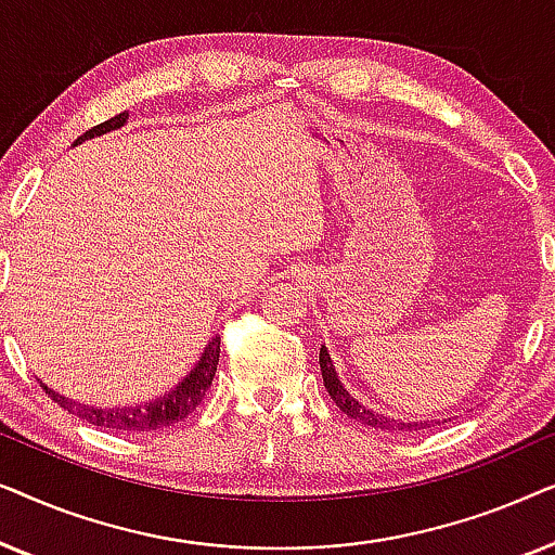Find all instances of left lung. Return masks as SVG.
Masks as SVG:
<instances>
[{"mask_svg": "<svg viewBox=\"0 0 555 555\" xmlns=\"http://www.w3.org/2000/svg\"><path fill=\"white\" fill-rule=\"evenodd\" d=\"M321 374H323V384H325V391H328V397L336 401V406L344 412L346 416H351V420L366 424V427H374V429H406V431H416V429H427L429 424L427 422H399V420H389V416L374 412V409H366L363 404H359L351 393L344 389V384L338 382L336 376V369H333V361L328 351H325V346L321 348Z\"/></svg>", "mask_w": 555, "mask_h": 555, "instance_id": "1", "label": "left lung"}]
</instances>
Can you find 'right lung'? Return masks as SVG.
<instances>
[{
  "label": "right lung",
  "instance_id": "1",
  "mask_svg": "<svg viewBox=\"0 0 555 555\" xmlns=\"http://www.w3.org/2000/svg\"><path fill=\"white\" fill-rule=\"evenodd\" d=\"M126 118H128V113H118V116L103 120L101 126L90 128V131L82 133L75 143L93 139V135L116 131V128L126 124ZM75 143H73V146H75ZM217 363H219V338H211V344L207 346V351L202 353V359H199V363H196V369L184 378V382L177 386V389L164 393L162 399L149 401V404L128 406V409L86 406V404H78V401H73V399L60 397L57 391H50L48 386H42V389L52 401H55V404L67 409L70 414H78L82 422L93 424V427L135 431V435H141V431L164 429V427H171V424H177L181 420H186V416L202 404L204 393H207V389L211 386V378H215Z\"/></svg>",
  "mask_w": 555,
  "mask_h": 555
}]
</instances>
